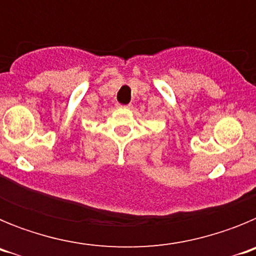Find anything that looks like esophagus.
<instances>
[{
    "label": "esophagus",
    "instance_id": "1",
    "mask_svg": "<svg viewBox=\"0 0 256 256\" xmlns=\"http://www.w3.org/2000/svg\"><path fill=\"white\" fill-rule=\"evenodd\" d=\"M120 108H132V106H130V105H122Z\"/></svg>",
    "mask_w": 256,
    "mask_h": 256
}]
</instances>
